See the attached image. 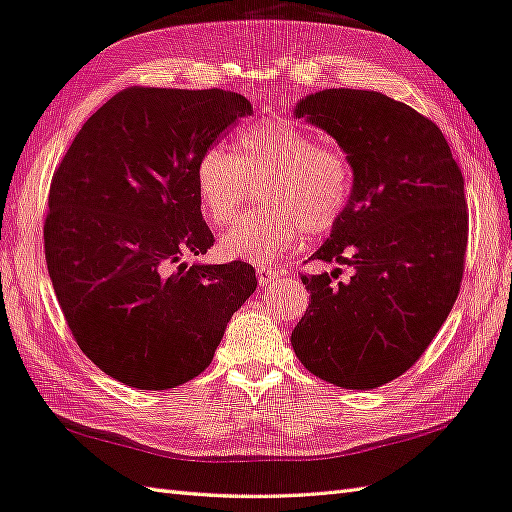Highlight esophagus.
Instances as JSON below:
<instances>
[{
  "label": "esophagus",
  "instance_id": "obj_1",
  "mask_svg": "<svg viewBox=\"0 0 512 512\" xmlns=\"http://www.w3.org/2000/svg\"><path fill=\"white\" fill-rule=\"evenodd\" d=\"M256 276H258V284L260 286H269L271 282H278L282 273L276 271V269H271V267H258L256 269Z\"/></svg>",
  "mask_w": 512,
  "mask_h": 512
}]
</instances>
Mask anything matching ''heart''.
I'll return each mask as SVG.
<instances>
[{
    "label": "heart",
    "mask_w": 512,
    "mask_h": 512,
    "mask_svg": "<svg viewBox=\"0 0 512 512\" xmlns=\"http://www.w3.org/2000/svg\"><path fill=\"white\" fill-rule=\"evenodd\" d=\"M265 178V206L247 213L219 236L228 258L271 263L302 232L323 234L345 215L354 169L343 149L321 145L315 134L286 121H260L234 136V154L219 145L197 160L195 191L204 217L219 226L241 208L249 182Z\"/></svg>",
    "instance_id": "b5f03b06"
}]
</instances>
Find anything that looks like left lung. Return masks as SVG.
Instances as JSON below:
<instances>
[{
	"label": "left lung",
	"mask_w": 512,
	"mask_h": 512,
	"mask_svg": "<svg viewBox=\"0 0 512 512\" xmlns=\"http://www.w3.org/2000/svg\"><path fill=\"white\" fill-rule=\"evenodd\" d=\"M293 115L352 162V202L310 258L354 273L302 276L310 304L291 345L317 378L376 389L417 363L456 302L469 232L463 173L430 119L382 93L326 89Z\"/></svg>",
	"instance_id": "obj_1"
}]
</instances>
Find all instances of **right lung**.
Wrapping results in <instances>:
<instances>
[{"label": "right lung", "instance_id": "right-lung-1", "mask_svg": "<svg viewBox=\"0 0 512 512\" xmlns=\"http://www.w3.org/2000/svg\"><path fill=\"white\" fill-rule=\"evenodd\" d=\"M252 112L221 89L132 86L89 117L54 171L47 271L73 339L110 378L141 391L193 380L256 291L241 260H184L215 243L197 160Z\"/></svg>", "mask_w": 512, "mask_h": 512}]
</instances>
